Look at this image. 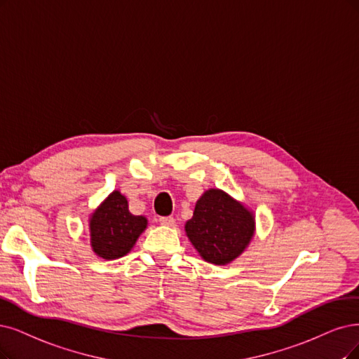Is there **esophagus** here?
I'll return each instance as SVG.
<instances>
[{"instance_id":"esophagus-1","label":"esophagus","mask_w":359,"mask_h":359,"mask_svg":"<svg viewBox=\"0 0 359 359\" xmlns=\"http://www.w3.org/2000/svg\"><path fill=\"white\" fill-rule=\"evenodd\" d=\"M159 223L163 224V226H167V228H172L176 224V220L172 219L171 216L168 217H159Z\"/></svg>"}]
</instances>
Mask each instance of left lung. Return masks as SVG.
<instances>
[{
	"label": "left lung",
	"mask_w": 359,
	"mask_h": 359,
	"mask_svg": "<svg viewBox=\"0 0 359 359\" xmlns=\"http://www.w3.org/2000/svg\"><path fill=\"white\" fill-rule=\"evenodd\" d=\"M184 232L203 260L223 266L240 257L256 233V216L222 189L205 191Z\"/></svg>",
	"instance_id": "8db88e82"
}]
</instances>
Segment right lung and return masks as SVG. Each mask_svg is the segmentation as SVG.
Returning <instances> with one entry per match:
<instances>
[{"label": "right lung", "mask_w": 359, "mask_h": 359, "mask_svg": "<svg viewBox=\"0 0 359 359\" xmlns=\"http://www.w3.org/2000/svg\"><path fill=\"white\" fill-rule=\"evenodd\" d=\"M146 228L148 219L131 215L127 198L114 191L88 217L91 250L104 260L119 259L135 247Z\"/></svg>", "instance_id": "add662e5"}]
</instances>
